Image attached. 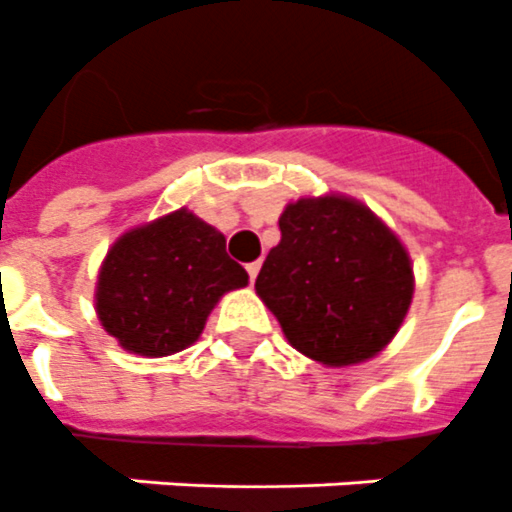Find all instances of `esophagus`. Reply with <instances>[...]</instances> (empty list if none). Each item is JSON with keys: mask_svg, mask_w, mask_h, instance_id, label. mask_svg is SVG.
Segmentation results:
<instances>
[{"mask_svg": "<svg viewBox=\"0 0 512 512\" xmlns=\"http://www.w3.org/2000/svg\"><path fill=\"white\" fill-rule=\"evenodd\" d=\"M248 277H251V282L256 280V277H259V269H261V261H251V264H248Z\"/></svg>", "mask_w": 512, "mask_h": 512, "instance_id": "esophagus-1", "label": "esophagus"}]
</instances>
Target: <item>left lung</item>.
<instances>
[{
  "mask_svg": "<svg viewBox=\"0 0 512 512\" xmlns=\"http://www.w3.org/2000/svg\"><path fill=\"white\" fill-rule=\"evenodd\" d=\"M256 293L293 349L330 367L386 349L412 304V264L399 237L359 200L301 198L280 216Z\"/></svg>",
  "mask_w": 512,
  "mask_h": 512,
  "instance_id": "left-lung-1",
  "label": "left lung"
}]
</instances>
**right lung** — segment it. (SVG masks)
<instances>
[{
    "instance_id": "add662e5",
    "label": "right lung",
    "mask_w": 512,
    "mask_h": 512,
    "mask_svg": "<svg viewBox=\"0 0 512 512\" xmlns=\"http://www.w3.org/2000/svg\"><path fill=\"white\" fill-rule=\"evenodd\" d=\"M248 272L211 224L179 208L113 243L97 280V317L126 351L169 357L198 341L208 314Z\"/></svg>"
}]
</instances>
